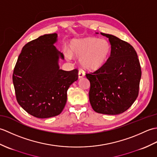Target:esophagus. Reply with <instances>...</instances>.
Listing matches in <instances>:
<instances>
[{
  "label": "esophagus",
  "instance_id": "1",
  "mask_svg": "<svg viewBox=\"0 0 157 157\" xmlns=\"http://www.w3.org/2000/svg\"><path fill=\"white\" fill-rule=\"evenodd\" d=\"M84 76H85V73L84 71H79V72H78V78L79 79L84 78Z\"/></svg>",
  "mask_w": 157,
  "mask_h": 157
}]
</instances>
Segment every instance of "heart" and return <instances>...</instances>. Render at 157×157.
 I'll use <instances>...</instances> for the list:
<instances>
[{"mask_svg":"<svg viewBox=\"0 0 157 157\" xmlns=\"http://www.w3.org/2000/svg\"><path fill=\"white\" fill-rule=\"evenodd\" d=\"M71 52L65 51L67 59L72 55L79 58V63L87 70L97 69L105 64L111 53V46L106 39L88 37L73 40L70 45Z\"/></svg>","mask_w":157,"mask_h":157,"instance_id":"obj_1","label":"heart"}]
</instances>
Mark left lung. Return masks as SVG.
<instances>
[{
    "label": "left lung",
    "instance_id": "obj_1",
    "mask_svg": "<svg viewBox=\"0 0 157 157\" xmlns=\"http://www.w3.org/2000/svg\"><path fill=\"white\" fill-rule=\"evenodd\" d=\"M101 34L109 38L111 55L101 68L86 73L90 82V102L96 113L119 115L127 111L138 97L140 64L131 44L113 35Z\"/></svg>",
    "mask_w": 157,
    "mask_h": 157
}]
</instances>
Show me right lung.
<instances>
[{"label": "right lung", "instance_id": "obj_1", "mask_svg": "<svg viewBox=\"0 0 157 157\" xmlns=\"http://www.w3.org/2000/svg\"><path fill=\"white\" fill-rule=\"evenodd\" d=\"M57 34H45L22 48L13 73L16 98L29 114L45 119L59 115L67 102V92L78 80V71L60 69L64 59L55 43Z\"/></svg>", "mask_w": 157, "mask_h": 157}]
</instances>
